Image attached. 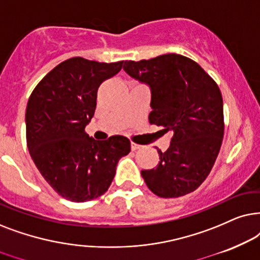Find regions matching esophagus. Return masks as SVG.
<instances>
[{
  "label": "esophagus",
  "instance_id": "esophagus-1",
  "mask_svg": "<svg viewBox=\"0 0 260 260\" xmlns=\"http://www.w3.org/2000/svg\"><path fill=\"white\" fill-rule=\"evenodd\" d=\"M143 146H141V145H139V144H136V143H132L131 144V148H132V151H137V150H139V148H141Z\"/></svg>",
  "mask_w": 260,
  "mask_h": 260
}]
</instances>
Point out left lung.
<instances>
[{
	"label": "left lung",
	"instance_id": "left-lung-1",
	"mask_svg": "<svg viewBox=\"0 0 260 260\" xmlns=\"http://www.w3.org/2000/svg\"><path fill=\"white\" fill-rule=\"evenodd\" d=\"M123 69L151 86L148 122L174 132L168 150L157 148L158 165L141 171L145 183L164 199L195 191L212 171L222 144L223 103L216 82L196 61L176 53L126 60Z\"/></svg>",
	"mask_w": 260,
	"mask_h": 260
}]
</instances>
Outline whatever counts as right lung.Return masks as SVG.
Instances as JSON below:
<instances>
[{"mask_svg": "<svg viewBox=\"0 0 260 260\" xmlns=\"http://www.w3.org/2000/svg\"><path fill=\"white\" fill-rule=\"evenodd\" d=\"M122 65L123 60L70 58L52 69L29 96L26 140L30 157L51 188L72 202L103 195L112 184L117 161L131 152L126 137L99 141L85 132L100 85Z\"/></svg>", "mask_w": 260, "mask_h": 260, "instance_id": "1", "label": "right lung"}]
</instances>
